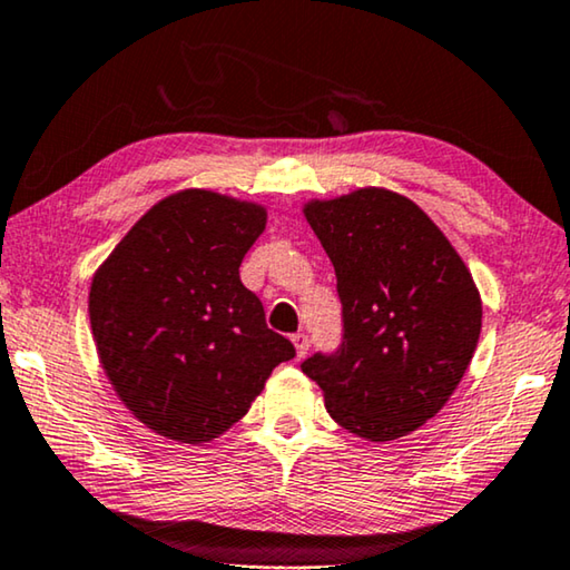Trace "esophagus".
<instances>
[{
  "label": "esophagus",
  "mask_w": 570,
  "mask_h": 570,
  "mask_svg": "<svg viewBox=\"0 0 570 570\" xmlns=\"http://www.w3.org/2000/svg\"><path fill=\"white\" fill-rule=\"evenodd\" d=\"M293 344H295V354H298V357H303L305 352H308V334H303V332H298V334H293Z\"/></svg>",
  "instance_id": "esophagus-1"
}]
</instances>
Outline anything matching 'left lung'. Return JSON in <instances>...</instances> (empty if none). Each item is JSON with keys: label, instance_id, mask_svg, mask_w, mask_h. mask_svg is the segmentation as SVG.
Returning <instances> with one entry per match:
<instances>
[{"label": "left lung", "instance_id": "1", "mask_svg": "<svg viewBox=\"0 0 570 570\" xmlns=\"http://www.w3.org/2000/svg\"><path fill=\"white\" fill-rule=\"evenodd\" d=\"M303 216L336 272L344 342L303 373L328 416L370 442L426 424L463 381L483 305L455 246L406 195L360 187L308 200Z\"/></svg>", "mask_w": 570, "mask_h": 570}]
</instances>
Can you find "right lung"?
<instances>
[{
	"label": "right lung",
	"instance_id": "1",
	"mask_svg": "<svg viewBox=\"0 0 570 570\" xmlns=\"http://www.w3.org/2000/svg\"><path fill=\"white\" fill-rule=\"evenodd\" d=\"M267 226L252 200L189 187L151 205L89 285L97 357L118 399L167 440L228 432L293 344L238 267Z\"/></svg>",
	"mask_w": 570,
	"mask_h": 570
}]
</instances>
